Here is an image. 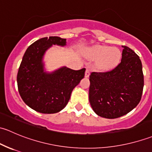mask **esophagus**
<instances>
[{"mask_svg": "<svg viewBox=\"0 0 152 152\" xmlns=\"http://www.w3.org/2000/svg\"><path fill=\"white\" fill-rule=\"evenodd\" d=\"M90 75V69L87 68L86 69V72H85V77H89Z\"/></svg>", "mask_w": 152, "mask_h": 152, "instance_id": "esophagus-1", "label": "esophagus"}]
</instances>
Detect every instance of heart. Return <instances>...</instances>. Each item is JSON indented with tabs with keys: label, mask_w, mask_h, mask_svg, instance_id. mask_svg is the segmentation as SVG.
Returning a JSON list of instances; mask_svg holds the SVG:
<instances>
[{
	"label": "heart",
	"mask_w": 152,
	"mask_h": 152,
	"mask_svg": "<svg viewBox=\"0 0 152 152\" xmlns=\"http://www.w3.org/2000/svg\"><path fill=\"white\" fill-rule=\"evenodd\" d=\"M90 56L93 59H97L96 65L98 68L107 70L118 63L121 59V51L117 48L98 45L91 49Z\"/></svg>",
	"instance_id": "heart-1"
}]
</instances>
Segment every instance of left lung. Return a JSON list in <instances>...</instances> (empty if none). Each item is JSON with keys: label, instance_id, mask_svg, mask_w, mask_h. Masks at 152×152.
<instances>
[{"label": "left lung", "instance_id": "obj_1", "mask_svg": "<svg viewBox=\"0 0 152 152\" xmlns=\"http://www.w3.org/2000/svg\"><path fill=\"white\" fill-rule=\"evenodd\" d=\"M121 61L112 70L92 72L89 100L93 111L105 118L127 114L140 102L144 85L142 63L137 53L123 45Z\"/></svg>", "mask_w": 152, "mask_h": 152}]
</instances>
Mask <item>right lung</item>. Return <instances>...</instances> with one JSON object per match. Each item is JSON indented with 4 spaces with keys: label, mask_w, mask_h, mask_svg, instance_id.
Listing matches in <instances>:
<instances>
[{
    "label": "right lung",
    "mask_w": 152,
    "mask_h": 152,
    "mask_svg": "<svg viewBox=\"0 0 152 152\" xmlns=\"http://www.w3.org/2000/svg\"><path fill=\"white\" fill-rule=\"evenodd\" d=\"M65 45L66 39L49 37L38 39L27 48L18 70L19 93L28 107L45 114L61 111L68 103L70 94L85 76V68L74 70L65 67L51 74L43 71L42 59L52 45Z\"/></svg>",
    "instance_id": "1"
}]
</instances>
